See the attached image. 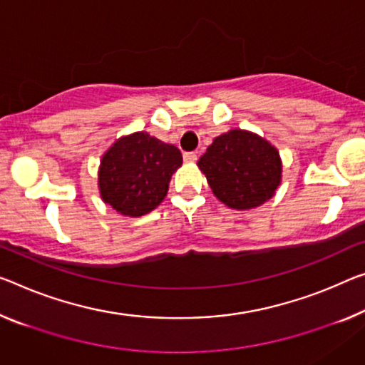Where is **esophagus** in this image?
<instances>
[{"label": "esophagus", "mask_w": 365, "mask_h": 365, "mask_svg": "<svg viewBox=\"0 0 365 365\" xmlns=\"http://www.w3.org/2000/svg\"><path fill=\"white\" fill-rule=\"evenodd\" d=\"M182 158L186 163H194V161L197 160V153H194V151H186V153L182 155Z\"/></svg>", "instance_id": "1"}]
</instances>
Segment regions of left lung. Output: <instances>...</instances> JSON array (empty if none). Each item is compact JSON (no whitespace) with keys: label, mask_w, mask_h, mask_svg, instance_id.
<instances>
[{"label":"left lung","mask_w":365,"mask_h":365,"mask_svg":"<svg viewBox=\"0 0 365 365\" xmlns=\"http://www.w3.org/2000/svg\"><path fill=\"white\" fill-rule=\"evenodd\" d=\"M197 166L215 197L237 210L264 204L276 194L282 178L277 148L256 133L241 128L215 137Z\"/></svg>","instance_id":"8db88e82"}]
</instances>
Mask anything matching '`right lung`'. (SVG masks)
Returning <instances> with one entry per match:
<instances>
[{
    "label": "right lung",
    "instance_id": "right-lung-1",
    "mask_svg": "<svg viewBox=\"0 0 365 365\" xmlns=\"http://www.w3.org/2000/svg\"><path fill=\"white\" fill-rule=\"evenodd\" d=\"M181 165L182 155L175 145L147 132L122 137L101 160V197L122 215L142 217L163 202L173 173Z\"/></svg>",
    "mask_w": 365,
    "mask_h": 365
}]
</instances>
